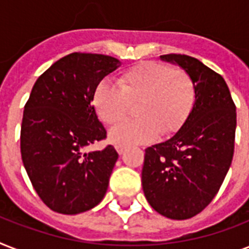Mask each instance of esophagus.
I'll return each mask as SVG.
<instances>
[{
  "label": "esophagus",
  "instance_id": "obj_1",
  "mask_svg": "<svg viewBox=\"0 0 249 249\" xmlns=\"http://www.w3.org/2000/svg\"><path fill=\"white\" fill-rule=\"evenodd\" d=\"M116 151L119 152L120 155H123V154H124V151H125V147H124V146H119V144H117Z\"/></svg>",
  "mask_w": 249,
  "mask_h": 249
}]
</instances>
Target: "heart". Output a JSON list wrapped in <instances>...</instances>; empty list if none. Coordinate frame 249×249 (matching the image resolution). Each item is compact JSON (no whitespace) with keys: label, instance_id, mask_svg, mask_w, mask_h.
<instances>
[{"label":"heart","instance_id":"obj_1","mask_svg":"<svg viewBox=\"0 0 249 249\" xmlns=\"http://www.w3.org/2000/svg\"><path fill=\"white\" fill-rule=\"evenodd\" d=\"M117 88L101 81L93 93L95 112L106 124H115L137 103L134 121H123L109 130V140L119 146L154 141L159 133L173 136L186 124L196 99L193 76L181 68L160 62H142L117 77Z\"/></svg>","mask_w":249,"mask_h":249}]
</instances>
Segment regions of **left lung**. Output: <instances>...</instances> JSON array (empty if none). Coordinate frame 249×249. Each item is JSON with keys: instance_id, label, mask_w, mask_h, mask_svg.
Segmentation results:
<instances>
[{"instance_id": "8db88e82", "label": "left lung", "mask_w": 249, "mask_h": 249, "mask_svg": "<svg viewBox=\"0 0 249 249\" xmlns=\"http://www.w3.org/2000/svg\"><path fill=\"white\" fill-rule=\"evenodd\" d=\"M196 85L195 106L170 140L144 151L142 189L152 208L172 220H187L213 200L234 155L236 107L224 77L185 54H165Z\"/></svg>"}]
</instances>
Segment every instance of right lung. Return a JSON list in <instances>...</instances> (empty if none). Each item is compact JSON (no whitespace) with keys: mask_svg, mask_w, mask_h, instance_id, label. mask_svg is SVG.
Wrapping results in <instances>:
<instances>
[{"mask_svg":"<svg viewBox=\"0 0 249 249\" xmlns=\"http://www.w3.org/2000/svg\"><path fill=\"white\" fill-rule=\"evenodd\" d=\"M103 54L72 53L37 79L24 106L20 152L31 183L54 212L77 214L101 203L119 154L85 147L107 132L91 105L95 86L120 67Z\"/></svg>","mask_w":249,"mask_h":249,"instance_id":"add662e5","label":"right lung"}]
</instances>
